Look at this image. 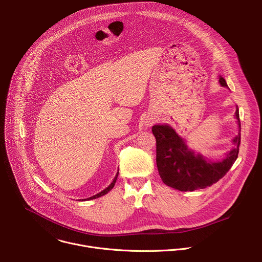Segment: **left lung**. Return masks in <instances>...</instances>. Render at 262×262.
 Wrapping results in <instances>:
<instances>
[{"label":"left lung","mask_w":262,"mask_h":262,"mask_svg":"<svg viewBox=\"0 0 262 262\" xmlns=\"http://www.w3.org/2000/svg\"><path fill=\"white\" fill-rule=\"evenodd\" d=\"M220 84L227 87L223 78ZM239 133L233 139L236 145L221 162H209L200 155H195L186 147L184 141L168 125H155L152 133L157 140V166L163 182L181 192H193L217 182L226 175L237 159L241 145V120L235 111Z\"/></svg>","instance_id":"8db88e82"}]
</instances>
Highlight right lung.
Masks as SVG:
<instances>
[{
  "label": "right lung",
  "mask_w": 262,
  "mask_h": 262,
  "mask_svg": "<svg viewBox=\"0 0 262 262\" xmlns=\"http://www.w3.org/2000/svg\"><path fill=\"white\" fill-rule=\"evenodd\" d=\"M117 177H118V173H117V175H116V177L114 178V180H113V182H112L106 189H104L103 191H101L100 193H98V194H96L95 196H93V197H90V198H88V200H91V199H96V198H98V197H101V196H103V195H105L107 192H110L112 189L114 188V185H115V182H116V179H117Z\"/></svg>",
  "instance_id": "1"
}]
</instances>
